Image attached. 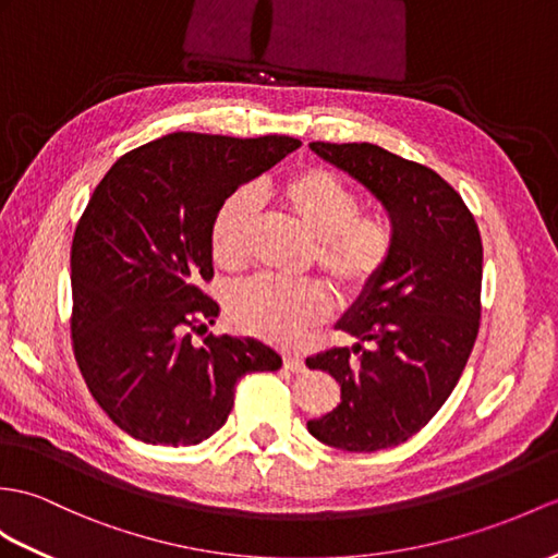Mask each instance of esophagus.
<instances>
[{"instance_id":"obj_1","label":"esophagus","mask_w":558,"mask_h":558,"mask_svg":"<svg viewBox=\"0 0 558 558\" xmlns=\"http://www.w3.org/2000/svg\"><path fill=\"white\" fill-rule=\"evenodd\" d=\"M282 366L288 368V371H292V373H304V371H306V366H304V359H302V356H296V354H284V359H282Z\"/></svg>"}]
</instances>
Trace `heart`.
<instances>
[{"instance_id": "b5f03b06", "label": "heart", "mask_w": 558, "mask_h": 558, "mask_svg": "<svg viewBox=\"0 0 558 558\" xmlns=\"http://www.w3.org/2000/svg\"><path fill=\"white\" fill-rule=\"evenodd\" d=\"M288 214L314 238V256L342 294L366 292L392 258L395 232L378 211H359L356 192L326 168H304L280 185ZM254 202L235 192L220 202L209 228L216 266L238 270L247 264L254 232ZM330 296L316 280L280 282L254 278L228 296V318L242 332L268 342L294 344L328 316Z\"/></svg>"}]
</instances>
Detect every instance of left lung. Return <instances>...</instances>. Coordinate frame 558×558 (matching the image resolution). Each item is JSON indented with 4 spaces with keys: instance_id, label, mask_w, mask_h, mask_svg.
Returning <instances> with one entry per match:
<instances>
[{
    "instance_id": "left-lung-1",
    "label": "left lung",
    "mask_w": 558,
    "mask_h": 558,
    "mask_svg": "<svg viewBox=\"0 0 558 558\" xmlns=\"http://www.w3.org/2000/svg\"><path fill=\"white\" fill-rule=\"evenodd\" d=\"M390 216L392 258L344 311L356 338L306 359L340 383V404L308 433L344 451H378L416 435L454 390L481 328L483 242L461 194L433 168L371 142H311Z\"/></svg>"
}]
</instances>
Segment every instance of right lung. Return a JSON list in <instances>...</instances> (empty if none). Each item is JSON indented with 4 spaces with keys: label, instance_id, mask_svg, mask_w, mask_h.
Listing matches in <instances>:
<instances>
[{
    "label": "right lung",
    "instance_id": "1",
    "mask_svg": "<svg viewBox=\"0 0 558 558\" xmlns=\"http://www.w3.org/2000/svg\"><path fill=\"white\" fill-rule=\"evenodd\" d=\"M302 147L284 135L171 133L101 178L71 247L73 352L97 404L147 445L190 447L223 427L235 385L282 359L254 338L209 335L218 304L209 228L220 202Z\"/></svg>",
    "mask_w": 558,
    "mask_h": 558
}]
</instances>
